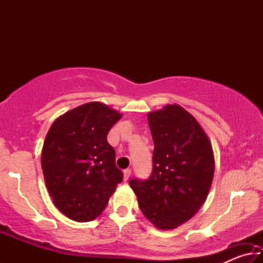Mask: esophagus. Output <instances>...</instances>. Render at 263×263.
I'll use <instances>...</instances> for the list:
<instances>
[{
    "label": "esophagus",
    "mask_w": 263,
    "mask_h": 263,
    "mask_svg": "<svg viewBox=\"0 0 263 263\" xmlns=\"http://www.w3.org/2000/svg\"><path fill=\"white\" fill-rule=\"evenodd\" d=\"M130 176H131V169H125V171H124V181H127L128 179H130Z\"/></svg>",
    "instance_id": "1"
}]
</instances>
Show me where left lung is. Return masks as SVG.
Here are the masks:
<instances>
[{
    "label": "left lung",
    "mask_w": 263,
    "mask_h": 263,
    "mask_svg": "<svg viewBox=\"0 0 263 263\" xmlns=\"http://www.w3.org/2000/svg\"><path fill=\"white\" fill-rule=\"evenodd\" d=\"M154 141L153 171L147 180L133 179L144 216L159 230L188 221L208 197L215 173L212 146L193 115L168 104L147 116Z\"/></svg>",
    "instance_id": "8db88e82"
}]
</instances>
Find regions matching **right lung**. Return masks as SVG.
I'll return each instance as SVG.
<instances>
[{
  "label": "right lung",
  "instance_id": "1",
  "mask_svg": "<svg viewBox=\"0 0 263 263\" xmlns=\"http://www.w3.org/2000/svg\"><path fill=\"white\" fill-rule=\"evenodd\" d=\"M122 115L90 102L57 118L42 151L46 188L58 210L69 219L94 220L104 210L123 173L106 136Z\"/></svg>",
  "mask_w": 263,
  "mask_h": 263
}]
</instances>
